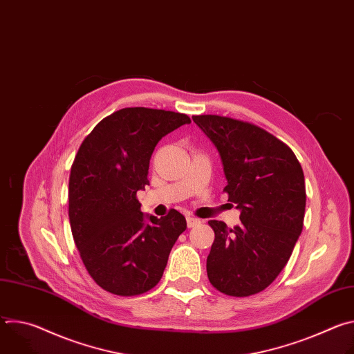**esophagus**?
Here are the masks:
<instances>
[{"label": "esophagus", "mask_w": 354, "mask_h": 354, "mask_svg": "<svg viewBox=\"0 0 354 354\" xmlns=\"http://www.w3.org/2000/svg\"><path fill=\"white\" fill-rule=\"evenodd\" d=\"M186 224H187V228H193V227H196V225L200 224V220L193 218V217H187V218H186Z\"/></svg>", "instance_id": "obj_1"}]
</instances>
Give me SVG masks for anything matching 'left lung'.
I'll use <instances>...</instances> for the list:
<instances>
[{"mask_svg": "<svg viewBox=\"0 0 354 354\" xmlns=\"http://www.w3.org/2000/svg\"><path fill=\"white\" fill-rule=\"evenodd\" d=\"M192 119L217 147L224 192L241 212L234 228L209 221L214 231L209 280L232 297L261 292L287 265L302 231L304 172L287 144L255 124L217 115Z\"/></svg>", "mask_w": 354, "mask_h": 354, "instance_id": "left-lung-1", "label": "left lung"}]
</instances>
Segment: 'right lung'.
I'll use <instances>...</instances> for the list:
<instances>
[{"instance_id":"right-lung-1","label":"right lung","mask_w":354,"mask_h":354,"mask_svg":"<svg viewBox=\"0 0 354 354\" xmlns=\"http://www.w3.org/2000/svg\"><path fill=\"white\" fill-rule=\"evenodd\" d=\"M183 113L124 108L100 120L82 141L68 182V217L82 263L95 283L123 297L158 284L185 217L144 216L137 192L148 182L158 141L189 124Z\"/></svg>"}]
</instances>
